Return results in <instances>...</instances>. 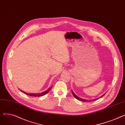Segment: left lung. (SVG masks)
<instances>
[{
  "instance_id": "1",
  "label": "left lung",
  "mask_w": 125,
  "mask_h": 125,
  "mask_svg": "<svg viewBox=\"0 0 125 125\" xmlns=\"http://www.w3.org/2000/svg\"><path fill=\"white\" fill-rule=\"evenodd\" d=\"M71 91H72V93H73V96L76 98V99H77V100H80V101H83V102H87V101H89L88 100H86V99H82V98H80L79 97H78L77 96H76L74 93V92H73L71 90ZM105 94H104V95H103L102 96H101L100 97H102ZM98 99V98H96V99H93V100H91V101H94V100H97V99Z\"/></svg>"
}]
</instances>
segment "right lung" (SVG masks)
<instances>
[{"instance_id":"obj_1","label":"right lung","mask_w":125,"mask_h":125,"mask_svg":"<svg viewBox=\"0 0 125 125\" xmlns=\"http://www.w3.org/2000/svg\"><path fill=\"white\" fill-rule=\"evenodd\" d=\"M51 88L52 87H50L48 90L43 92H42V93H38V94H36V93H27L23 91L22 90H21L20 89H19V90H20L21 92H22L23 93H24V94L27 95H29V96H34V97H40V96H43V95H44L45 94H47L50 91Z\"/></svg>"}]
</instances>
